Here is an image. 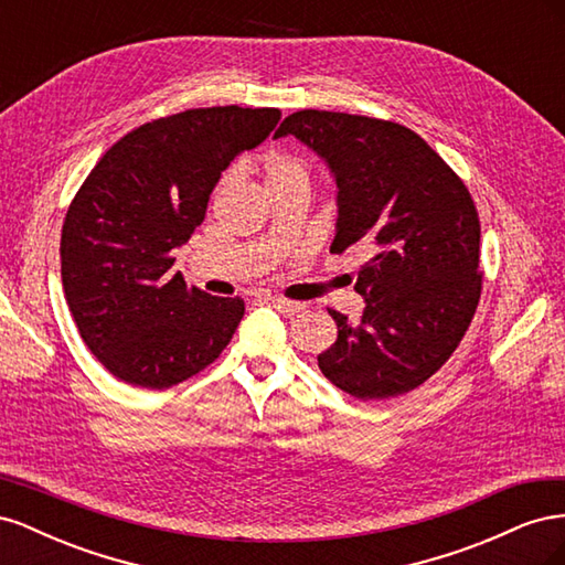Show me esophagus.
<instances>
[{
  "label": "esophagus",
  "mask_w": 565,
  "mask_h": 565,
  "mask_svg": "<svg viewBox=\"0 0 565 565\" xmlns=\"http://www.w3.org/2000/svg\"><path fill=\"white\" fill-rule=\"evenodd\" d=\"M268 303L273 309H278L285 316H297L303 311V303L301 301H292V299H285V297H268Z\"/></svg>",
  "instance_id": "esophagus-1"
}]
</instances>
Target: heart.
Returning a JSON list of instances; mask_svg holds the SVG:
<instances>
[{
    "label": "heart",
    "mask_w": 565,
    "mask_h": 565,
    "mask_svg": "<svg viewBox=\"0 0 565 565\" xmlns=\"http://www.w3.org/2000/svg\"><path fill=\"white\" fill-rule=\"evenodd\" d=\"M262 174H264V185L268 193H278V191H292V193H306L311 191V167L303 158H299L292 150H268L262 162Z\"/></svg>",
    "instance_id": "b5f03b06"
}]
</instances>
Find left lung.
I'll return each instance as SVG.
<instances>
[{"instance_id": "1", "label": "left lung", "mask_w": 565, "mask_h": 565, "mask_svg": "<svg viewBox=\"0 0 565 565\" xmlns=\"http://www.w3.org/2000/svg\"><path fill=\"white\" fill-rule=\"evenodd\" d=\"M292 134L328 162L337 181V235L330 252L365 249L355 292L363 316L328 309L337 341L318 367L361 401L417 388L455 353L481 299V224L452 169L419 134L388 119L299 110Z\"/></svg>"}]
</instances>
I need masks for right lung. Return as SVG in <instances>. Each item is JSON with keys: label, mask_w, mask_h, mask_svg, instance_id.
<instances>
[{"label": "right lung", "mask_w": 565, "mask_h": 565, "mask_svg": "<svg viewBox=\"0 0 565 565\" xmlns=\"http://www.w3.org/2000/svg\"><path fill=\"white\" fill-rule=\"evenodd\" d=\"M278 108L216 106L152 119L84 179L61 233L65 301L84 344L131 386L169 388L214 363L245 316L172 270L221 172L276 129Z\"/></svg>", "instance_id": "add662e5"}]
</instances>
